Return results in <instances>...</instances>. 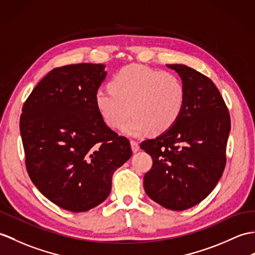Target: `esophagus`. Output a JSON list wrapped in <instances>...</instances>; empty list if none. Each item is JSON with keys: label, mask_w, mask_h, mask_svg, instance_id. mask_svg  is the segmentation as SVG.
Masks as SVG:
<instances>
[{"label": "esophagus", "mask_w": 255, "mask_h": 255, "mask_svg": "<svg viewBox=\"0 0 255 255\" xmlns=\"http://www.w3.org/2000/svg\"><path fill=\"white\" fill-rule=\"evenodd\" d=\"M130 144H131V149H132V152H138V151H139L140 146H139V143H138V142H135V141H131V142H130Z\"/></svg>", "instance_id": "34e87169"}]
</instances>
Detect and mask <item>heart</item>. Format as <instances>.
Here are the masks:
<instances>
[{"label": "heart", "mask_w": 255, "mask_h": 255, "mask_svg": "<svg viewBox=\"0 0 255 255\" xmlns=\"http://www.w3.org/2000/svg\"><path fill=\"white\" fill-rule=\"evenodd\" d=\"M111 88H99L94 101L103 121L120 128L130 114L123 131L130 137L166 132L183 111L186 90L176 75L158 69L129 65L117 72Z\"/></svg>", "instance_id": "1"}]
</instances>
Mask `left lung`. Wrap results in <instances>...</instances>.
Segmentation results:
<instances>
[{
  "label": "left lung",
  "instance_id": "8db88e82",
  "mask_svg": "<svg viewBox=\"0 0 255 255\" xmlns=\"http://www.w3.org/2000/svg\"><path fill=\"white\" fill-rule=\"evenodd\" d=\"M166 66L180 76L186 90L185 106L168 131L140 144L153 161L143 185L154 202L183 211L204 200L221 179L230 116L210 78L182 64Z\"/></svg>",
  "mask_w": 255,
  "mask_h": 255
}]
</instances>
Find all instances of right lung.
Here are the masks:
<instances>
[{"label":"right lung","instance_id":"right-lung-1","mask_svg":"<svg viewBox=\"0 0 255 255\" xmlns=\"http://www.w3.org/2000/svg\"><path fill=\"white\" fill-rule=\"evenodd\" d=\"M103 64L54 68L22 106L20 134L33 185L51 202L86 212L109 197L114 171L132 154L129 140L104 123L94 96Z\"/></svg>","mask_w":255,"mask_h":255}]
</instances>
